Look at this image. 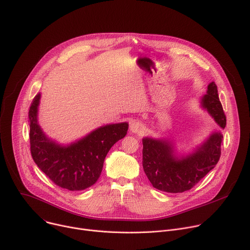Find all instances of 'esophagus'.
I'll return each instance as SVG.
<instances>
[{
    "instance_id": "1",
    "label": "esophagus",
    "mask_w": 250,
    "mask_h": 250,
    "mask_svg": "<svg viewBox=\"0 0 250 250\" xmlns=\"http://www.w3.org/2000/svg\"><path fill=\"white\" fill-rule=\"evenodd\" d=\"M129 129H130V131L133 132V133H140L142 130H144V125H142V124L139 123V122L133 121V122H131V124H130Z\"/></svg>"
}]
</instances>
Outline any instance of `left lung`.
<instances>
[{"label": "left lung", "instance_id": "left-lung-1", "mask_svg": "<svg viewBox=\"0 0 250 250\" xmlns=\"http://www.w3.org/2000/svg\"><path fill=\"white\" fill-rule=\"evenodd\" d=\"M201 104L222 127L227 125V118L218 95L215 82L208 86ZM223 134L213 132L194 153L178 158L174 147L167 139H142V166L152 186L167 193H182L192 189L217 165L221 157Z\"/></svg>", "mask_w": 250, "mask_h": 250}]
</instances>
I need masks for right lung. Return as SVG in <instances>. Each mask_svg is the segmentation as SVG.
<instances>
[{"label":"right lung","mask_w":250,"mask_h":250,"mask_svg":"<svg viewBox=\"0 0 250 250\" xmlns=\"http://www.w3.org/2000/svg\"><path fill=\"white\" fill-rule=\"evenodd\" d=\"M41 94L34 97L28 111L29 142L32 159L57 186L81 191L94 185L111 147L126 134L128 124L101 126L67 146L48 138L38 123Z\"/></svg>","instance_id":"add662e5"}]
</instances>
